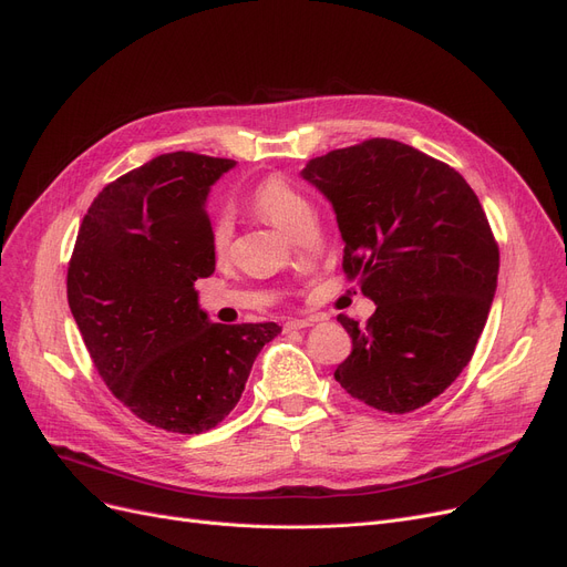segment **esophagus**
I'll return each mask as SVG.
<instances>
[{
  "label": "esophagus",
  "instance_id": "obj_1",
  "mask_svg": "<svg viewBox=\"0 0 567 567\" xmlns=\"http://www.w3.org/2000/svg\"><path fill=\"white\" fill-rule=\"evenodd\" d=\"M312 322H315L312 317H297V319H287V322H285V329H287V331L308 329V327H312Z\"/></svg>",
  "mask_w": 567,
  "mask_h": 567
}]
</instances>
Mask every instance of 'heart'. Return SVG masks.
<instances>
[{
    "label": "heart",
    "instance_id": "heart-1",
    "mask_svg": "<svg viewBox=\"0 0 567 567\" xmlns=\"http://www.w3.org/2000/svg\"><path fill=\"white\" fill-rule=\"evenodd\" d=\"M252 206L259 215H264L266 219H270V223L285 231H289L293 227V223H297V219L306 210H310L303 196L280 176H268L255 187ZM231 234H234L231 219L227 215H217V219L213 223V229H210L213 250L225 252L229 248Z\"/></svg>",
    "mask_w": 567,
    "mask_h": 567
}]
</instances>
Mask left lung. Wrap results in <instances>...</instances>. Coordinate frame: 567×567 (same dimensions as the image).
<instances>
[{"instance_id":"left-lung-1","label":"left lung","mask_w":567,"mask_h":567,"mask_svg":"<svg viewBox=\"0 0 567 567\" xmlns=\"http://www.w3.org/2000/svg\"><path fill=\"white\" fill-rule=\"evenodd\" d=\"M331 202L342 270L375 301L333 378L352 399L405 414L440 396L473 359L498 285V243L458 171L412 145L371 138L306 164Z\"/></svg>"}]
</instances>
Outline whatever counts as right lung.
<instances>
[{"instance_id": "add662e5", "label": "right lung", "mask_w": 567, "mask_h": 567, "mask_svg": "<svg viewBox=\"0 0 567 567\" xmlns=\"http://www.w3.org/2000/svg\"><path fill=\"white\" fill-rule=\"evenodd\" d=\"M234 159L166 153L109 183L83 217L66 299L113 396L171 433L215 429L276 322L217 324L194 282L215 270L206 196Z\"/></svg>"}]
</instances>
